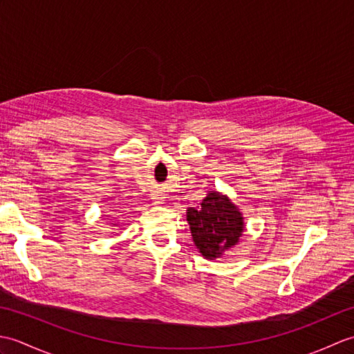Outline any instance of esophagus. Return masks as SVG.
<instances>
[{
  "instance_id": "obj_1",
  "label": "esophagus",
  "mask_w": 354,
  "mask_h": 354,
  "mask_svg": "<svg viewBox=\"0 0 354 354\" xmlns=\"http://www.w3.org/2000/svg\"><path fill=\"white\" fill-rule=\"evenodd\" d=\"M152 199H153V202H155V204H162V202H164V198H162V194H153V196H152Z\"/></svg>"
}]
</instances>
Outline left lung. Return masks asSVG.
Masks as SVG:
<instances>
[{
	"label": "left lung",
	"instance_id": "obj_1",
	"mask_svg": "<svg viewBox=\"0 0 354 354\" xmlns=\"http://www.w3.org/2000/svg\"><path fill=\"white\" fill-rule=\"evenodd\" d=\"M193 242L205 259L214 260L237 245L245 223L232 202L217 192H209L199 208L187 209Z\"/></svg>",
	"mask_w": 354,
	"mask_h": 354
}]
</instances>
